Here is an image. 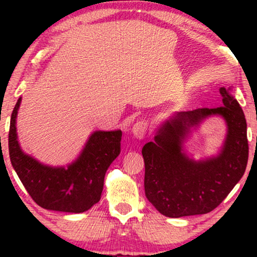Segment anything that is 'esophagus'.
<instances>
[{
    "instance_id": "obj_1",
    "label": "esophagus",
    "mask_w": 257,
    "mask_h": 257,
    "mask_svg": "<svg viewBox=\"0 0 257 257\" xmlns=\"http://www.w3.org/2000/svg\"><path fill=\"white\" fill-rule=\"evenodd\" d=\"M147 128H149V125H147L146 120H138L137 122H135V125H133L132 132L137 138L142 139L146 136Z\"/></svg>"
}]
</instances>
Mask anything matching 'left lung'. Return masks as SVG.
<instances>
[{
	"instance_id": "1",
	"label": "left lung",
	"mask_w": 257,
	"mask_h": 257,
	"mask_svg": "<svg viewBox=\"0 0 257 257\" xmlns=\"http://www.w3.org/2000/svg\"><path fill=\"white\" fill-rule=\"evenodd\" d=\"M220 94L223 105L179 112L143 147L146 198L163 215L212 212L244 174L249 154L244 113L229 91L221 87ZM212 114L226 119V142L219 157L196 163L182 153V140L192 125Z\"/></svg>"
}]
</instances>
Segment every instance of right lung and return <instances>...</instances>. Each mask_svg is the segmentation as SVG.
Returning <instances> with one entry per match:
<instances>
[{"label": "right lung", "mask_w": 257, "mask_h": 257, "mask_svg": "<svg viewBox=\"0 0 257 257\" xmlns=\"http://www.w3.org/2000/svg\"><path fill=\"white\" fill-rule=\"evenodd\" d=\"M14 107L9 127V156L20 180L42 208L83 213L100 200L108 166L120 153L121 131H97L90 137L80 157L68 168L44 166L22 152L16 136Z\"/></svg>", "instance_id": "right-lung-1"}]
</instances>
